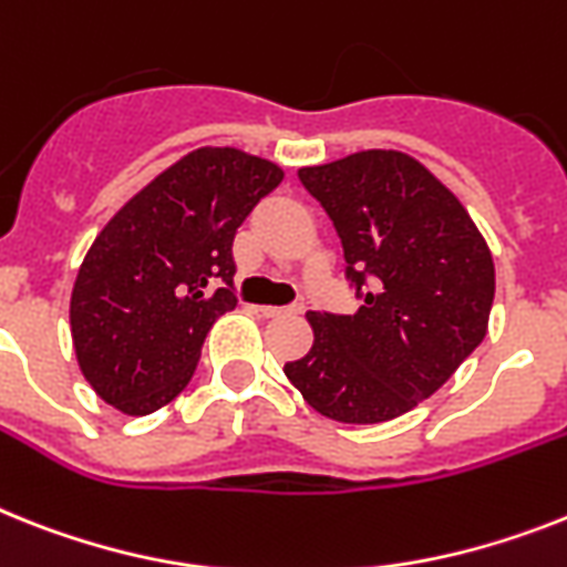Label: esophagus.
Wrapping results in <instances>:
<instances>
[{
	"instance_id": "obj_1",
	"label": "esophagus",
	"mask_w": 567,
	"mask_h": 567,
	"mask_svg": "<svg viewBox=\"0 0 567 567\" xmlns=\"http://www.w3.org/2000/svg\"><path fill=\"white\" fill-rule=\"evenodd\" d=\"M266 318H280V316H298L303 312V303H292V307H260Z\"/></svg>"
}]
</instances>
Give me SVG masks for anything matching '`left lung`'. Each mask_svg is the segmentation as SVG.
I'll return each mask as SVG.
<instances>
[{"label":"left lung","mask_w":567,"mask_h":567,"mask_svg":"<svg viewBox=\"0 0 567 567\" xmlns=\"http://www.w3.org/2000/svg\"><path fill=\"white\" fill-rule=\"evenodd\" d=\"M298 179L333 219L362 307L307 312L312 348L284 373L330 420L400 417L484 341L493 251L461 199L400 150L350 153Z\"/></svg>","instance_id":"1"}]
</instances>
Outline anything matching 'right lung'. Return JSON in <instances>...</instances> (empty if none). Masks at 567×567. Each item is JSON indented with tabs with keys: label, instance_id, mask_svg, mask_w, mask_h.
<instances>
[{
	"label": "right lung",
	"instance_id": "add662e5",
	"mask_svg": "<svg viewBox=\"0 0 567 567\" xmlns=\"http://www.w3.org/2000/svg\"><path fill=\"white\" fill-rule=\"evenodd\" d=\"M284 179L237 147L173 162L101 228L74 278V357L95 394L130 417L185 391L219 316L237 307L231 243Z\"/></svg>",
	"mask_w": 567,
	"mask_h": 567
}]
</instances>
